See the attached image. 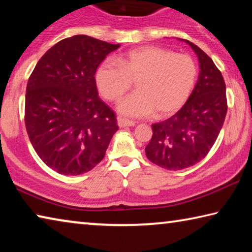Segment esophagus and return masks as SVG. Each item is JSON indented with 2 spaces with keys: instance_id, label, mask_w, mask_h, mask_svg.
<instances>
[{
  "instance_id": "esophagus-1",
  "label": "esophagus",
  "mask_w": 252,
  "mask_h": 252,
  "mask_svg": "<svg viewBox=\"0 0 252 252\" xmlns=\"http://www.w3.org/2000/svg\"><path fill=\"white\" fill-rule=\"evenodd\" d=\"M118 125L120 127H125V126H133L135 125V122L126 120L125 118H118Z\"/></svg>"
}]
</instances>
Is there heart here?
<instances>
[{
	"instance_id": "heart-1",
	"label": "heart",
	"mask_w": 252,
	"mask_h": 252,
	"mask_svg": "<svg viewBox=\"0 0 252 252\" xmlns=\"http://www.w3.org/2000/svg\"><path fill=\"white\" fill-rule=\"evenodd\" d=\"M97 66L95 84L105 100L114 102L131 89L118 105L119 112L131 118H144L155 112L167 117L178 111L192 93L198 66L188 54L174 53L160 46H142Z\"/></svg>"
}]
</instances>
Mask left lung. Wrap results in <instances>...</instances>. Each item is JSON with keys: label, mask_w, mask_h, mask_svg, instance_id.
<instances>
[{"label": "left lung", "mask_w": 252, "mask_h": 252, "mask_svg": "<svg viewBox=\"0 0 252 252\" xmlns=\"http://www.w3.org/2000/svg\"><path fill=\"white\" fill-rule=\"evenodd\" d=\"M198 55L200 74L185 105L167 120L152 125L147 158L167 170H182L206 157L215 144L227 114L223 76L203 51L186 40Z\"/></svg>", "instance_id": "8db88e82"}]
</instances>
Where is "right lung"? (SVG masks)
Listing matches in <instances>:
<instances>
[{
	"mask_svg": "<svg viewBox=\"0 0 252 252\" xmlns=\"http://www.w3.org/2000/svg\"><path fill=\"white\" fill-rule=\"evenodd\" d=\"M119 46L82 34L66 37L46 51L30 75L25 127L37 156L60 174L92 170L119 129L116 113L97 95L94 78Z\"/></svg>",
	"mask_w": 252,
	"mask_h": 252,
	"instance_id": "add662e5",
	"label": "right lung"
}]
</instances>
